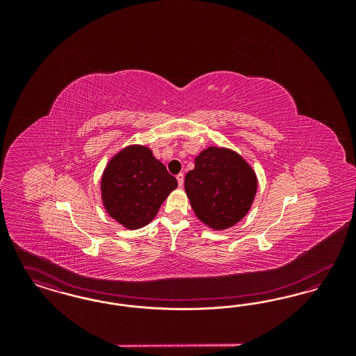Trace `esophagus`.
I'll return each instance as SVG.
<instances>
[{
	"instance_id": "34e87169",
	"label": "esophagus",
	"mask_w": 356,
	"mask_h": 356,
	"mask_svg": "<svg viewBox=\"0 0 356 356\" xmlns=\"http://www.w3.org/2000/svg\"><path fill=\"white\" fill-rule=\"evenodd\" d=\"M176 179H177L179 186H183V184H184V175H183V173H179V175L176 176Z\"/></svg>"
}]
</instances>
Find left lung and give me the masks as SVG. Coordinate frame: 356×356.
Here are the masks:
<instances>
[{"label":"left lung","mask_w":356,"mask_h":356,"mask_svg":"<svg viewBox=\"0 0 356 356\" xmlns=\"http://www.w3.org/2000/svg\"><path fill=\"white\" fill-rule=\"evenodd\" d=\"M186 195L199 220L213 229L235 225L250 211L257 180L254 170L236 152L209 147L186 173Z\"/></svg>","instance_id":"left-lung-1"}]
</instances>
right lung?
<instances>
[{"mask_svg": "<svg viewBox=\"0 0 356 356\" xmlns=\"http://www.w3.org/2000/svg\"><path fill=\"white\" fill-rule=\"evenodd\" d=\"M177 180L152 151L143 145L127 147L104 170L102 195L106 212L128 229L147 225Z\"/></svg>", "mask_w": 356, "mask_h": 356, "instance_id": "obj_1", "label": "right lung"}]
</instances>
